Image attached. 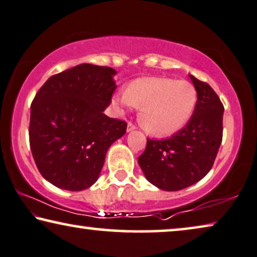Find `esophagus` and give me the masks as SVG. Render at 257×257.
Returning a JSON list of instances; mask_svg holds the SVG:
<instances>
[{
    "label": "esophagus",
    "mask_w": 257,
    "mask_h": 257,
    "mask_svg": "<svg viewBox=\"0 0 257 257\" xmlns=\"http://www.w3.org/2000/svg\"><path fill=\"white\" fill-rule=\"evenodd\" d=\"M136 129V125L133 123V122H128V125H127V130L128 132H133V130Z\"/></svg>",
    "instance_id": "34e87169"
}]
</instances>
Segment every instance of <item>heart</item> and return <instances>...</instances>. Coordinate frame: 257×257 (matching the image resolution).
Here are the masks:
<instances>
[{"label":"heart","mask_w":257,"mask_h":257,"mask_svg":"<svg viewBox=\"0 0 257 257\" xmlns=\"http://www.w3.org/2000/svg\"><path fill=\"white\" fill-rule=\"evenodd\" d=\"M113 106L140 108L139 120L148 133L171 135L182 129L196 110L198 93L193 84L171 78H141L132 81L125 91L115 94Z\"/></svg>","instance_id":"obj_1"}]
</instances>
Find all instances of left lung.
Here are the masks:
<instances>
[{
    "instance_id": "left-lung-1",
    "label": "left lung",
    "mask_w": 257,
    "mask_h": 257,
    "mask_svg": "<svg viewBox=\"0 0 257 257\" xmlns=\"http://www.w3.org/2000/svg\"><path fill=\"white\" fill-rule=\"evenodd\" d=\"M198 93L196 110L182 130L170 139L147 140L139 157L146 178L164 191L193 185L214 164L222 141L223 104L207 82L190 75Z\"/></svg>"
}]
</instances>
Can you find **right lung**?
Instances as JSON below:
<instances>
[{
	"mask_svg": "<svg viewBox=\"0 0 257 257\" xmlns=\"http://www.w3.org/2000/svg\"><path fill=\"white\" fill-rule=\"evenodd\" d=\"M115 74L107 66L77 65L50 77L32 100V156L41 175L59 189L92 186L107 150L127 130V122L103 114L116 88Z\"/></svg>",
	"mask_w": 257,
	"mask_h": 257,
	"instance_id": "add662e5",
	"label": "right lung"
}]
</instances>
